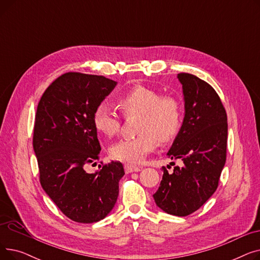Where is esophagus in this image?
<instances>
[{
    "label": "esophagus",
    "instance_id": "1",
    "mask_svg": "<svg viewBox=\"0 0 260 260\" xmlns=\"http://www.w3.org/2000/svg\"><path fill=\"white\" fill-rule=\"evenodd\" d=\"M124 170L125 172L128 173H133V172H140L142 170L141 167H137V166H133V165H124Z\"/></svg>",
    "mask_w": 260,
    "mask_h": 260
}]
</instances>
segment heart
<instances>
[{
  "label": "heart",
  "mask_w": 260,
  "mask_h": 260,
  "mask_svg": "<svg viewBox=\"0 0 260 260\" xmlns=\"http://www.w3.org/2000/svg\"><path fill=\"white\" fill-rule=\"evenodd\" d=\"M118 107L125 117L138 116L136 133L137 137L121 139L109 147V156L115 160L140 162L153 152L157 141H172L182 124L181 102L175 95H161L157 90L143 85H136L117 99ZM93 125L99 133L113 137L120 128V117L107 102L95 106L92 115Z\"/></svg>",
  "instance_id": "1"
}]
</instances>
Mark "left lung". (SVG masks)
<instances>
[{
    "label": "left lung",
    "mask_w": 260,
    "mask_h": 260,
    "mask_svg": "<svg viewBox=\"0 0 260 260\" xmlns=\"http://www.w3.org/2000/svg\"><path fill=\"white\" fill-rule=\"evenodd\" d=\"M177 78L185 112L167 155L181 160L182 166L172 174L162 167V180L153 197L162 211L183 217L202 207L217 189L226 159L228 119L219 95L206 81L186 73Z\"/></svg>",
    "instance_id": "obj_1"
}]
</instances>
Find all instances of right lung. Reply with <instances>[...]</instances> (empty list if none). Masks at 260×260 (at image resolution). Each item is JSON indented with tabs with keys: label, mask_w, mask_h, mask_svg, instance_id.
<instances>
[{
	"label": "right lung",
	"mask_w": 260,
	"mask_h": 260,
	"mask_svg": "<svg viewBox=\"0 0 260 260\" xmlns=\"http://www.w3.org/2000/svg\"><path fill=\"white\" fill-rule=\"evenodd\" d=\"M117 85L103 76L66 73L46 88L35 119L34 151L45 193L70 219L100 221L115 207L124 169L119 161L99 166L101 146L92 121L95 106ZM95 163V162H94Z\"/></svg>",
	"instance_id": "1"
}]
</instances>
